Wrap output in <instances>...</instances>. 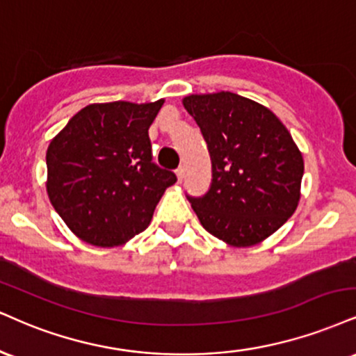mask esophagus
Here are the masks:
<instances>
[{
    "mask_svg": "<svg viewBox=\"0 0 356 356\" xmlns=\"http://www.w3.org/2000/svg\"><path fill=\"white\" fill-rule=\"evenodd\" d=\"M175 175H177V181L182 182L184 181V175H186V170H184V167H179V169L175 170Z\"/></svg>",
    "mask_w": 356,
    "mask_h": 356,
    "instance_id": "1",
    "label": "esophagus"
}]
</instances>
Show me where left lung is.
<instances>
[{
	"label": "left lung",
	"mask_w": 356,
	"mask_h": 356,
	"mask_svg": "<svg viewBox=\"0 0 356 356\" xmlns=\"http://www.w3.org/2000/svg\"><path fill=\"white\" fill-rule=\"evenodd\" d=\"M212 159V186L191 199L200 225L227 245L245 248L275 234L297 211L303 157L280 119L230 91L189 94Z\"/></svg>",
	"instance_id": "left-lung-1"
}]
</instances>
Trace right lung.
<instances>
[{
    "instance_id": "add662e5",
    "label": "right lung",
    "mask_w": 356,
    "mask_h": 356,
    "mask_svg": "<svg viewBox=\"0 0 356 356\" xmlns=\"http://www.w3.org/2000/svg\"><path fill=\"white\" fill-rule=\"evenodd\" d=\"M164 99L94 102L70 119L46 152V192L76 237L118 247L143 232L177 181L152 164L149 127Z\"/></svg>"
}]
</instances>
